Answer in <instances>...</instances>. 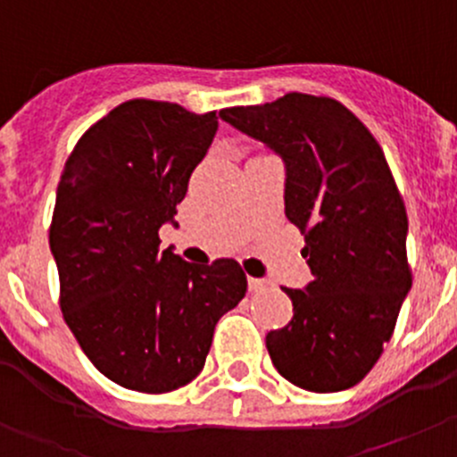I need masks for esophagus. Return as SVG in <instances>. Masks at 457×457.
Masks as SVG:
<instances>
[{
  "label": "esophagus",
  "mask_w": 457,
  "mask_h": 457,
  "mask_svg": "<svg viewBox=\"0 0 457 457\" xmlns=\"http://www.w3.org/2000/svg\"><path fill=\"white\" fill-rule=\"evenodd\" d=\"M267 285H270V283H267V280H262V278H252V276L247 278V287H250V292H262Z\"/></svg>",
  "instance_id": "34e87169"
}]
</instances>
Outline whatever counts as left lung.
<instances>
[{
	"label": "left lung",
	"mask_w": 457,
	"mask_h": 457,
	"mask_svg": "<svg viewBox=\"0 0 457 457\" xmlns=\"http://www.w3.org/2000/svg\"><path fill=\"white\" fill-rule=\"evenodd\" d=\"M219 117L283 161L285 216L305 232L314 280L285 287L294 318L267 334L271 362L301 389H349L376 365L411 289L407 210L385 154L327 96L289 92Z\"/></svg>",
	"instance_id": "8db88e82"
}]
</instances>
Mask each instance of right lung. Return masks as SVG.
<instances>
[{"label":"right lung","mask_w":457,"mask_h":457,"mask_svg":"<svg viewBox=\"0 0 457 457\" xmlns=\"http://www.w3.org/2000/svg\"><path fill=\"white\" fill-rule=\"evenodd\" d=\"M216 130V112L126 101L81 137L57 186L50 252L63 318L92 365L126 389L195 380L216 322L247 292L234 258L196 265L159 252Z\"/></svg>","instance_id":"right-lung-1"}]
</instances>
